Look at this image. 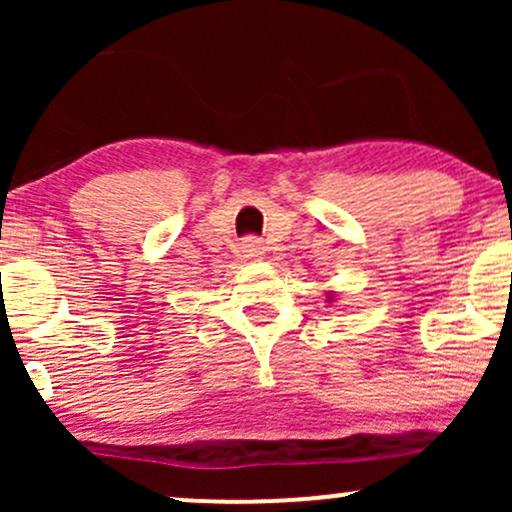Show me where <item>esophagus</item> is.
<instances>
[{"mask_svg":"<svg viewBox=\"0 0 512 512\" xmlns=\"http://www.w3.org/2000/svg\"><path fill=\"white\" fill-rule=\"evenodd\" d=\"M240 250H243L245 257H250V260H257V257L264 255V248H262V240L257 238H245L243 245H240Z\"/></svg>","mask_w":512,"mask_h":512,"instance_id":"esophagus-1","label":"esophagus"}]
</instances>
